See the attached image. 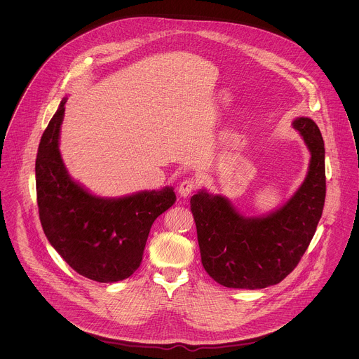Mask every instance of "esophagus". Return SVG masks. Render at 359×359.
I'll return each instance as SVG.
<instances>
[{
    "instance_id": "esophagus-1",
    "label": "esophagus",
    "mask_w": 359,
    "mask_h": 359,
    "mask_svg": "<svg viewBox=\"0 0 359 359\" xmlns=\"http://www.w3.org/2000/svg\"><path fill=\"white\" fill-rule=\"evenodd\" d=\"M198 187V180L196 178H188V180H185L184 182H181V185L178 187V195L181 196V198H187V196H189L192 192H194V189Z\"/></svg>"
}]
</instances>
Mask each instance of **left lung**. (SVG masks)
<instances>
[{
  "label": "left lung",
  "mask_w": 359,
  "mask_h": 359,
  "mask_svg": "<svg viewBox=\"0 0 359 359\" xmlns=\"http://www.w3.org/2000/svg\"><path fill=\"white\" fill-rule=\"evenodd\" d=\"M311 154L306 180L279 208L246 217L231 202L205 189L191 198L205 272L232 289H264L283 280L299 264L320 219L326 195L325 144L309 117H297Z\"/></svg>",
  "instance_id": "1"
}]
</instances>
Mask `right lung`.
<instances>
[{
    "instance_id": "add662e5",
    "label": "right lung",
    "mask_w": 359,
    "mask_h": 359,
    "mask_svg": "<svg viewBox=\"0 0 359 359\" xmlns=\"http://www.w3.org/2000/svg\"><path fill=\"white\" fill-rule=\"evenodd\" d=\"M66 98L46 128L36 158V188L44 233L77 273L113 283L141 265L154 219L175 203L171 187L123 198L90 194L67 172L59 151Z\"/></svg>"
}]
</instances>
